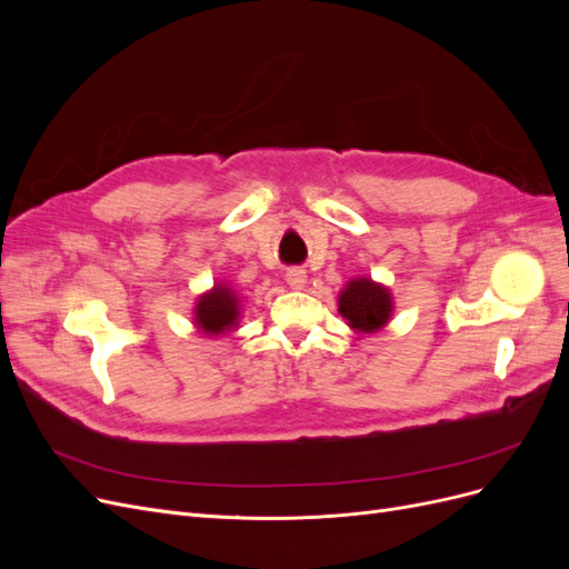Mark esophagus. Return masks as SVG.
Segmentation results:
<instances>
[{
	"label": "esophagus",
	"instance_id": "1",
	"mask_svg": "<svg viewBox=\"0 0 569 569\" xmlns=\"http://www.w3.org/2000/svg\"><path fill=\"white\" fill-rule=\"evenodd\" d=\"M284 280L291 289H303L306 287V270L303 268H289L284 272Z\"/></svg>",
	"mask_w": 569,
	"mask_h": 569
}]
</instances>
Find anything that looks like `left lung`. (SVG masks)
I'll return each instance as SVG.
<instances>
[{
	"mask_svg": "<svg viewBox=\"0 0 569 569\" xmlns=\"http://www.w3.org/2000/svg\"><path fill=\"white\" fill-rule=\"evenodd\" d=\"M339 316L356 335L380 332L391 320L393 297L389 287L370 278H353L339 291Z\"/></svg>",
	"mask_w": 569,
	"mask_h": 569,
	"instance_id": "8db88e82",
	"label": "left lung"
}]
</instances>
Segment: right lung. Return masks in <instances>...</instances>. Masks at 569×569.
<instances>
[{
	"instance_id": "add662e5",
	"label": "right lung",
	"mask_w": 569,
	"mask_h": 569,
	"mask_svg": "<svg viewBox=\"0 0 569 569\" xmlns=\"http://www.w3.org/2000/svg\"><path fill=\"white\" fill-rule=\"evenodd\" d=\"M242 299L228 282H216L194 303V327L206 337H220L237 330Z\"/></svg>"
}]
</instances>
